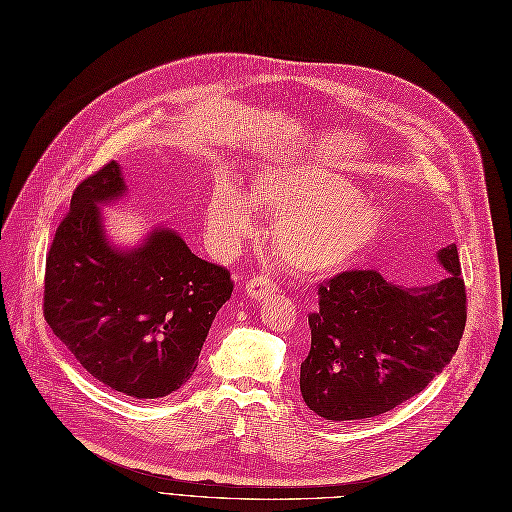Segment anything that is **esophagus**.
<instances>
[{"instance_id": "esophagus-1", "label": "esophagus", "mask_w": 512, "mask_h": 512, "mask_svg": "<svg viewBox=\"0 0 512 512\" xmlns=\"http://www.w3.org/2000/svg\"><path fill=\"white\" fill-rule=\"evenodd\" d=\"M246 291H248V296L252 300H262V298H266L269 294H273V291H277V285L271 279H266V277H252L246 283Z\"/></svg>"}]
</instances>
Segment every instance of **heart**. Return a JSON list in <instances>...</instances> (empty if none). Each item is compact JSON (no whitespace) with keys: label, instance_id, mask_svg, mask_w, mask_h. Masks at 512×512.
<instances>
[{"label":"heart","instance_id":"obj_1","mask_svg":"<svg viewBox=\"0 0 512 512\" xmlns=\"http://www.w3.org/2000/svg\"><path fill=\"white\" fill-rule=\"evenodd\" d=\"M254 208L275 218V252L304 275L346 269L383 231L381 208L346 177L310 164H277L260 170L250 193L229 179L212 185L204 216L216 254L237 252L258 231Z\"/></svg>","mask_w":512,"mask_h":512}]
</instances>
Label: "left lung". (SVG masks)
Returning <instances> with one entry per match:
<instances>
[{
	"instance_id": "1",
	"label": "left lung",
	"mask_w": 512,
	"mask_h": 512,
	"mask_svg": "<svg viewBox=\"0 0 512 512\" xmlns=\"http://www.w3.org/2000/svg\"><path fill=\"white\" fill-rule=\"evenodd\" d=\"M442 279L402 287L377 271L342 273L319 287L300 367L306 406L327 421H360L421 394L458 350L467 321L454 243L435 254Z\"/></svg>"
}]
</instances>
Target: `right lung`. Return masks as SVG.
Here are the masks:
<instances>
[{
  "instance_id": "right-lung-1",
  "label": "right lung",
  "mask_w": 512,
  "mask_h": 512,
  "mask_svg": "<svg viewBox=\"0 0 512 512\" xmlns=\"http://www.w3.org/2000/svg\"><path fill=\"white\" fill-rule=\"evenodd\" d=\"M129 193L106 164L72 193L45 262V321L83 369L118 394L164 398L193 375L231 275L193 254L168 227L120 248L104 210Z\"/></svg>"
}]
</instances>
